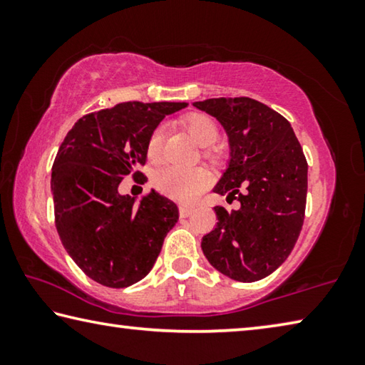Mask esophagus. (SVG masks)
I'll list each match as a JSON object with an SVG mask.
<instances>
[{"instance_id":"1","label":"esophagus","mask_w":365,"mask_h":365,"mask_svg":"<svg viewBox=\"0 0 365 365\" xmlns=\"http://www.w3.org/2000/svg\"><path fill=\"white\" fill-rule=\"evenodd\" d=\"M193 211H195V209L191 207V206H185V205H182L180 207H178V212H180V217H188V215L193 214Z\"/></svg>"}]
</instances>
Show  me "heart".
<instances>
[{"label": "heart", "instance_id": "b5f03b06", "mask_svg": "<svg viewBox=\"0 0 365 365\" xmlns=\"http://www.w3.org/2000/svg\"><path fill=\"white\" fill-rule=\"evenodd\" d=\"M183 127L191 135L200 146H211L219 138V127L211 117L206 114H190L183 119ZM163 138H164V128L156 127L151 132L150 138L146 143V154L151 160H156L160 154V148H163ZM205 156L207 159H215L217 154L211 148H206ZM209 185V175L205 169L195 168V169H175V168H164L158 170L153 177V187L156 188L159 193H163L169 197H174L177 201L190 202L191 200L206 190Z\"/></svg>", "mask_w": 365, "mask_h": 365}]
</instances>
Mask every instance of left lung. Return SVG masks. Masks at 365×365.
<instances>
[{
  "label": "left lung",
  "mask_w": 365,
  "mask_h": 365,
  "mask_svg": "<svg viewBox=\"0 0 365 365\" xmlns=\"http://www.w3.org/2000/svg\"><path fill=\"white\" fill-rule=\"evenodd\" d=\"M193 106L217 119L230 159L214 193L238 209L215 206L217 225L201 248L214 269L257 282L285 262L304 222L307 163L289 122L251 98H211Z\"/></svg>",
  "instance_id": "8db88e82"
}]
</instances>
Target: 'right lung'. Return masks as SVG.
Instances as JSON below:
<instances>
[{
    "mask_svg": "<svg viewBox=\"0 0 365 365\" xmlns=\"http://www.w3.org/2000/svg\"><path fill=\"white\" fill-rule=\"evenodd\" d=\"M187 103H119L86 114L59 146L51 170L61 242L91 280L125 288L150 274L178 207L151 190L135 205L119 193L123 177L143 174L146 143L165 115Z\"/></svg>",
    "mask_w": 365,
    "mask_h": 365,
    "instance_id": "1",
    "label": "right lung"
}]
</instances>
